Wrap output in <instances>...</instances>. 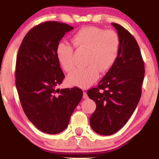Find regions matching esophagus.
Segmentation results:
<instances>
[{
  "instance_id": "1",
  "label": "esophagus",
  "mask_w": 159,
  "mask_h": 159,
  "mask_svg": "<svg viewBox=\"0 0 159 159\" xmlns=\"http://www.w3.org/2000/svg\"><path fill=\"white\" fill-rule=\"evenodd\" d=\"M88 98V94H87V93L86 92H84L83 93V98L84 99H87Z\"/></svg>"
}]
</instances>
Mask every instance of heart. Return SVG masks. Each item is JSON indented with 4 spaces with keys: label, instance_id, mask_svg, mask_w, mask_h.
Instances as JSON below:
<instances>
[{
    "label": "heart",
    "instance_id": "heart-1",
    "mask_svg": "<svg viewBox=\"0 0 159 159\" xmlns=\"http://www.w3.org/2000/svg\"><path fill=\"white\" fill-rule=\"evenodd\" d=\"M71 41L76 48L88 50L85 61L88 66L72 71L67 80L73 85L87 88L98 79L100 71L105 73L114 64L119 51V35L112 30L86 27L74 34ZM56 53L62 69L66 72L72 71L75 68L73 48L61 42Z\"/></svg>",
    "mask_w": 159,
    "mask_h": 159
}]
</instances>
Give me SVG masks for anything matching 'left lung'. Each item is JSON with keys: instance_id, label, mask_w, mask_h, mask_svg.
I'll return each instance as SVG.
<instances>
[{"instance_id": "obj_1", "label": "left lung", "mask_w": 159, "mask_h": 159, "mask_svg": "<svg viewBox=\"0 0 159 159\" xmlns=\"http://www.w3.org/2000/svg\"><path fill=\"white\" fill-rule=\"evenodd\" d=\"M111 25L120 41L116 61L98 88L88 91V97L96 103L90 119V127L101 135L116 133L127 123L140 101L145 75L144 62L136 40L121 25Z\"/></svg>"}]
</instances>
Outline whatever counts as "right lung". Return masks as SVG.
I'll use <instances>...</instances> for the list:
<instances>
[{"label": "right lung", "mask_w": 159, "mask_h": 159, "mask_svg": "<svg viewBox=\"0 0 159 159\" xmlns=\"http://www.w3.org/2000/svg\"><path fill=\"white\" fill-rule=\"evenodd\" d=\"M74 27L45 21L30 30L19 47L16 63V88L24 112L39 130L64 131L83 93L74 88L57 89L64 78L56 50L65 33Z\"/></svg>", "instance_id": "obj_1"}]
</instances>
